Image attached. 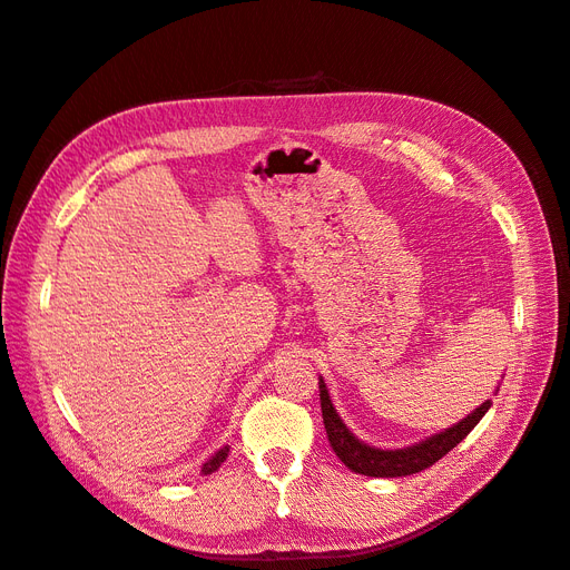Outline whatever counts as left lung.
I'll list each match as a JSON object with an SVG mask.
<instances>
[{"label":"left lung","instance_id":"obj_1","mask_svg":"<svg viewBox=\"0 0 570 570\" xmlns=\"http://www.w3.org/2000/svg\"><path fill=\"white\" fill-rule=\"evenodd\" d=\"M318 393H321L323 424H326L331 449L335 451L337 458L343 460L345 468L366 476H405V474H414L432 468L445 453L453 451L476 424H480V420L491 407V400H487V403H482L480 407H474V412H470L465 420L443 429L441 434H434L420 443L407 445V449L386 451V449H374V445L360 441L350 432L345 422L341 420V414H337V410L333 407V400L328 395L326 383H323V376L318 379Z\"/></svg>","mask_w":570,"mask_h":570}]
</instances>
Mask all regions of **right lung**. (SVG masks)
I'll return each mask as SVG.
<instances>
[{
	"label": "right lung",
	"instance_id": "obj_1",
	"mask_svg": "<svg viewBox=\"0 0 570 570\" xmlns=\"http://www.w3.org/2000/svg\"><path fill=\"white\" fill-rule=\"evenodd\" d=\"M227 453H229V445H223V449L218 451V453H213L206 463H204V468H202V472L204 474H210V472H215L218 470L223 463H225V458H227Z\"/></svg>",
	"mask_w": 570,
	"mask_h": 570
}]
</instances>
